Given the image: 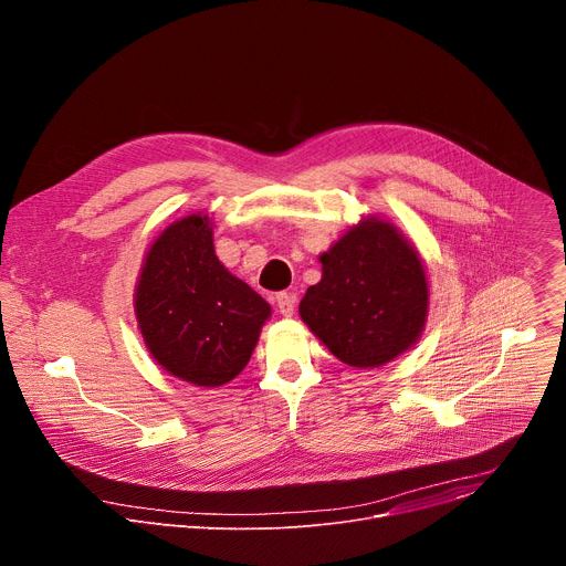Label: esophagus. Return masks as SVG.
<instances>
[{
  "instance_id": "1",
  "label": "esophagus",
  "mask_w": 566,
  "mask_h": 566,
  "mask_svg": "<svg viewBox=\"0 0 566 566\" xmlns=\"http://www.w3.org/2000/svg\"><path fill=\"white\" fill-rule=\"evenodd\" d=\"M275 302H277V308H280L282 315H286V317L293 315V311H295V295L293 293L282 291V293H277Z\"/></svg>"
}]
</instances>
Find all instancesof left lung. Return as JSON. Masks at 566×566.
<instances>
[{"label":"left lung","mask_w":566,"mask_h":566,"mask_svg":"<svg viewBox=\"0 0 566 566\" xmlns=\"http://www.w3.org/2000/svg\"><path fill=\"white\" fill-rule=\"evenodd\" d=\"M322 280L306 289L300 315L352 367H378L423 332L428 282L417 251L387 221L363 219L319 258Z\"/></svg>","instance_id":"obj_1"}]
</instances>
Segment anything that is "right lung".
Returning <instances> with one entry per match:
<instances>
[{"label":"right lung","instance_id":"add662e5","mask_svg":"<svg viewBox=\"0 0 566 566\" xmlns=\"http://www.w3.org/2000/svg\"><path fill=\"white\" fill-rule=\"evenodd\" d=\"M269 315V302L217 260L208 217H186L154 241L136 286V317L149 354L172 376L201 387L232 380Z\"/></svg>","mask_w":566,"mask_h":566}]
</instances>
